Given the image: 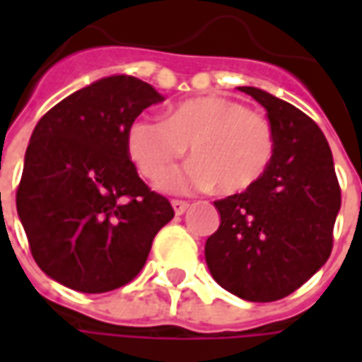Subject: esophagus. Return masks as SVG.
Returning <instances> with one entry per match:
<instances>
[{
  "label": "esophagus",
  "instance_id": "34e87169",
  "mask_svg": "<svg viewBox=\"0 0 362 362\" xmlns=\"http://www.w3.org/2000/svg\"><path fill=\"white\" fill-rule=\"evenodd\" d=\"M173 207H174V213H176V215H182V213L188 209L189 204L188 202H184V199H173Z\"/></svg>",
  "mask_w": 362,
  "mask_h": 362
}]
</instances>
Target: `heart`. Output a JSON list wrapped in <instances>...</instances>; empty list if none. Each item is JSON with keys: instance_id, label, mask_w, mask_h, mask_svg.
<instances>
[{"instance_id": "heart-1", "label": "heart", "mask_w": 362, "mask_h": 362, "mask_svg": "<svg viewBox=\"0 0 362 362\" xmlns=\"http://www.w3.org/2000/svg\"><path fill=\"white\" fill-rule=\"evenodd\" d=\"M127 153L137 170L155 178L189 151L184 168L166 173L168 192L211 188L238 194L256 186L275 155L272 122L228 96H196L173 106L165 118L141 116L127 127Z\"/></svg>"}]
</instances>
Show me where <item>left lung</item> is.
Wrapping results in <instances>:
<instances>
[{
    "mask_svg": "<svg viewBox=\"0 0 362 362\" xmlns=\"http://www.w3.org/2000/svg\"><path fill=\"white\" fill-rule=\"evenodd\" d=\"M238 90L267 110L275 155L256 186L215 202L221 225L205 243V259L228 293L272 303L295 293L327 262L341 189L314 119L266 90Z\"/></svg>",
    "mask_w": 362,
    "mask_h": 362,
    "instance_id": "left-lung-1",
    "label": "left lung"
}]
</instances>
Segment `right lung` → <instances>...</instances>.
<instances>
[{
    "label": "right lung",
    "mask_w": 362,
    "mask_h": 362,
    "mask_svg": "<svg viewBox=\"0 0 362 362\" xmlns=\"http://www.w3.org/2000/svg\"><path fill=\"white\" fill-rule=\"evenodd\" d=\"M163 96L132 75H112L64 98L30 135L17 213L46 275L81 293L124 287L174 217L139 178L127 127Z\"/></svg>",
    "instance_id": "right-lung-1"
}]
</instances>
